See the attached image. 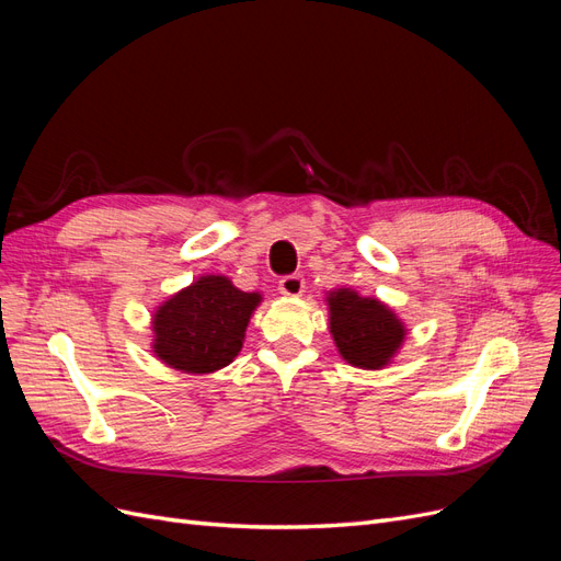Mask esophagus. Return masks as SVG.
Returning a JSON list of instances; mask_svg holds the SVG:
<instances>
[{"label":"esophagus","mask_w":561,"mask_h":561,"mask_svg":"<svg viewBox=\"0 0 561 561\" xmlns=\"http://www.w3.org/2000/svg\"><path fill=\"white\" fill-rule=\"evenodd\" d=\"M278 290L285 297H301V293H304V278L297 276V274L295 276H285L278 283Z\"/></svg>","instance_id":"34e87169"}]
</instances>
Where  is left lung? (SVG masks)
<instances>
[{"label":"left lung","instance_id":"1","mask_svg":"<svg viewBox=\"0 0 561 561\" xmlns=\"http://www.w3.org/2000/svg\"><path fill=\"white\" fill-rule=\"evenodd\" d=\"M330 334L342 358L360 369H383L393 363L407 339V325L377 297L353 287H334L325 295Z\"/></svg>","mask_w":561,"mask_h":561}]
</instances>
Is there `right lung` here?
Returning a JSON list of instances; mask_svg holds the SVG:
<instances>
[{
	"label": "right lung",
	"instance_id": "add662e5",
	"mask_svg": "<svg viewBox=\"0 0 561 561\" xmlns=\"http://www.w3.org/2000/svg\"><path fill=\"white\" fill-rule=\"evenodd\" d=\"M262 299L222 274L198 276L151 313V353L182 375H213L241 353Z\"/></svg>",
	"mask_w": 561,
	"mask_h": 561
}]
</instances>
